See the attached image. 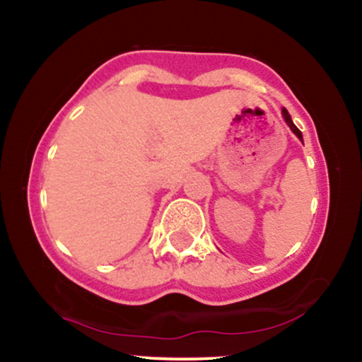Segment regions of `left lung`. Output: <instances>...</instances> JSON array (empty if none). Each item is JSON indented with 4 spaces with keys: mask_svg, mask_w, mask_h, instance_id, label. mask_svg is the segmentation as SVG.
<instances>
[{
    "mask_svg": "<svg viewBox=\"0 0 362 362\" xmlns=\"http://www.w3.org/2000/svg\"><path fill=\"white\" fill-rule=\"evenodd\" d=\"M282 115H284V120H286V122H288V126L291 127V131H293L294 134H296L298 138H300V139L303 141V134H301V131H300V129H298L296 126H294V122H293V120H291V115H289V112L286 110V109H282Z\"/></svg>",
    "mask_w": 362,
    "mask_h": 362,
    "instance_id": "left-lung-1",
    "label": "left lung"
}]
</instances>
